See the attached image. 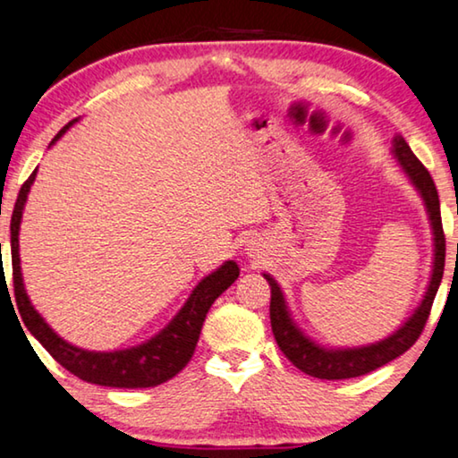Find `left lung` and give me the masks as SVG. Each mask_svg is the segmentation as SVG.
I'll list each match as a JSON object with an SVG mask.
<instances>
[{"label":"left lung","mask_w":458,"mask_h":458,"mask_svg":"<svg viewBox=\"0 0 458 458\" xmlns=\"http://www.w3.org/2000/svg\"><path fill=\"white\" fill-rule=\"evenodd\" d=\"M393 156L399 160L403 173L409 176L411 185L418 189L424 206L428 211L429 226H432L434 234V263H432V276H429V284L426 288V294L421 298L418 309L409 317L397 331L391 335L377 341V344H368L360 347H325L310 339L306 333L296 325L292 318V312L285 302V296L279 284L273 279L269 273H263L271 288V304H269V317H271V331L276 335L279 350L284 356L294 364L298 370L315 378L323 380H341V378H356L361 374H368L377 368L388 364V361L399 358L411 347L418 337L424 331V325L432 309V302L436 298V292L440 288L442 273H445V255H446V241L445 232H442V220H440V199L438 191L432 181V176L426 170L407 141L397 135L393 140Z\"/></svg>","instance_id":"1"}]
</instances>
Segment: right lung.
Listing matches in <instances>:
<instances>
[{
    "instance_id": "1",
    "label": "right lung",
    "mask_w": 458,
    "mask_h": 458,
    "mask_svg": "<svg viewBox=\"0 0 458 458\" xmlns=\"http://www.w3.org/2000/svg\"><path fill=\"white\" fill-rule=\"evenodd\" d=\"M78 119L67 123L61 131L55 135L51 143L57 141L67 129H70ZM37 179V170L29 176L20 189L16 206H13L10 234H12V271H13V294L20 309L22 320L34 337L40 341L51 356L59 361L65 370H70L73 377L100 386L113 388H148L158 386L162 382L176 377L182 368L189 364L193 356L199 333L206 320L208 310L216 298L226 292L232 284L241 276L236 261H226L216 271L201 279L195 285L187 302L176 312L173 320L164 327L162 331L156 333L152 339L143 341L140 345L125 347V350L114 352H90L81 350L78 345L67 344L64 337L55 333L49 323L38 315L34 309L29 294L24 290L22 269H20V222H22V211L29 199L30 187Z\"/></svg>"
}]
</instances>
